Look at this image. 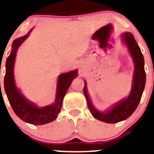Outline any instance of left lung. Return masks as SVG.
<instances>
[{"mask_svg": "<svg viewBox=\"0 0 154 154\" xmlns=\"http://www.w3.org/2000/svg\"><path fill=\"white\" fill-rule=\"evenodd\" d=\"M122 40L128 48L129 51L134 62V73H133V86L128 97L122 99L115 103L111 109L106 112H100L96 109L90 100L87 93V86L85 81L83 93L87 100L89 111L93 117L101 122L109 124L118 123L130 117L137 108L143 93L146 82V74L144 71V57L140 48L135 40L131 32H125L122 35Z\"/></svg>", "mask_w": 154, "mask_h": 154, "instance_id": "1", "label": "left lung"}]
</instances>
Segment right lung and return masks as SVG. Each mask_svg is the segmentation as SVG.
Returning <instances> with one entry per match:
<instances>
[{
	"mask_svg": "<svg viewBox=\"0 0 154 154\" xmlns=\"http://www.w3.org/2000/svg\"><path fill=\"white\" fill-rule=\"evenodd\" d=\"M29 32L27 35L15 39L12 43V51L6 62L4 89L12 109L18 118L31 125H42L50 123L57 119L61 110L63 98L72 80L77 77V71L74 70L61 74L59 76L56 100L54 104L39 108L27 100L15 86L14 80V64L18 48L29 36Z\"/></svg>",
	"mask_w": 154,
	"mask_h": 154,
	"instance_id": "right-lung-1",
	"label": "right lung"
}]
</instances>
